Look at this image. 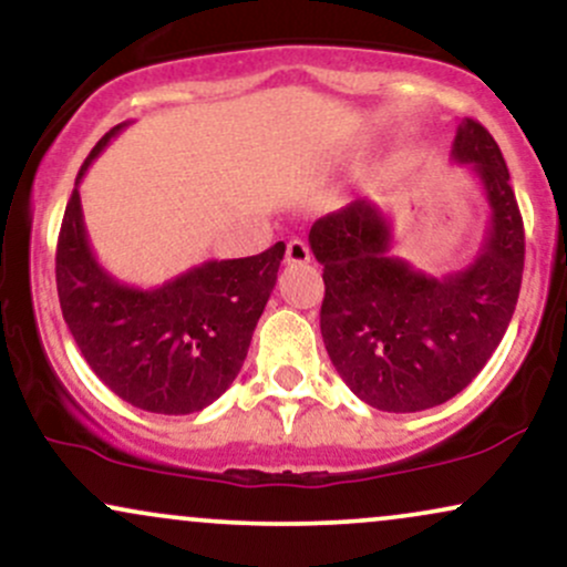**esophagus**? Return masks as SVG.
Here are the masks:
<instances>
[{
	"label": "esophagus",
	"mask_w": 567,
	"mask_h": 567,
	"mask_svg": "<svg viewBox=\"0 0 567 567\" xmlns=\"http://www.w3.org/2000/svg\"><path fill=\"white\" fill-rule=\"evenodd\" d=\"M285 258H288V264H309L311 261L309 245H306L303 239H290Z\"/></svg>",
	"instance_id": "34e87169"
}]
</instances>
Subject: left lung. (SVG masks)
Here are the masks:
<instances>
[{"instance_id": "8db88e82", "label": "left lung", "mask_w": 567, "mask_h": 567, "mask_svg": "<svg viewBox=\"0 0 567 567\" xmlns=\"http://www.w3.org/2000/svg\"><path fill=\"white\" fill-rule=\"evenodd\" d=\"M451 157L472 165L491 207L483 247L461 271L437 279L389 256L392 226L368 199L309 231L324 266L320 328L330 362L351 392L386 413L442 405L470 386L517 306L525 231L498 143L464 120Z\"/></svg>"}]
</instances>
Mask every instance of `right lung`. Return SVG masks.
I'll return each instance as SVG.
<instances>
[{
	"label": "right lung",
	"instance_id": "add662e5",
	"mask_svg": "<svg viewBox=\"0 0 567 567\" xmlns=\"http://www.w3.org/2000/svg\"><path fill=\"white\" fill-rule=\"evenodd\" d=\"M125 125L95 143L76 175L58 237V298L82 357L116 396L148 413H197L237 379L275 290L285 243L250 258L205 261L159 288L114 279L87 243L80 184Z\"/></svg>",
	"mask_w": 567,
	"mask_h": 567
}]
</instances>
